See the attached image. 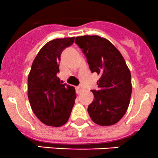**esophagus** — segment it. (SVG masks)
I'll return each mask as SVG.
<instances>
[{
  "mask_svg": "<svg viewBox=\"0 0 158 158\" xmlns=\"http://www.w3.org/2000/svg\"><path fill=\"white\" fill-rule=\"evenodd\" d=\"M83 90H84V87H83V86L80 85V86H77V87H76V92H77V94H80L81 92H82Z\"/></svg>",
  "mask_w": 158,
  "mask_h": 158,
  "instance_id": "34e87169",
  "label": "esophagus"
}]
</instances>
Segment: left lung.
Masks as SVG:
<instances>
[{"mask_svg": "<svg viewBox=\"0 0 158 158\" xmlns=\"http://www.w3.org/2000/svg\"><path fill=\"white\" fill-rule=\"evenodd\" d=\"M75 43L82 50L92 73L100 76L98 90H93V102L87 111L92 121L101 126L118 123L128 108L132 92L131 75L120 51L98 35L77 37Z\"/></svg>", "mask_w": 158, "mask_h": 158, "instance_id": "1", "label": "left lung"}]
</instances>
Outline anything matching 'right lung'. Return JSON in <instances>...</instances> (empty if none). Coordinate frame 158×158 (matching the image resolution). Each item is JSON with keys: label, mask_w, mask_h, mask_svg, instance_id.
I'll return each mask as SVG.
<instances>
[{"label": "right lung", "mask_w": 158, "mask_h": 158, "mask_svg": "<svg viewBox=\"0 0 158 158\" xmlns=\"http://www.w3.org/2000/svg\"><path fill=\"white\" fill-rule=\"evenodd\" d=\"M74 37L48 42L33 61L27 79V96L37 118L48 126L60 127L68 122L76 99L75 89L57 77L60 54L74 43Z\"/></svg>", "instance_id": "obj_1"}]
</instances>
